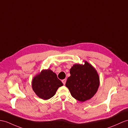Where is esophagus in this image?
I'll return each mask as SVG.
<instances>
[{"mask_svg": "<svg viewBox=\"0 0 128 128\" xmlns=\"http://www.w3.org/2000/svg\"><path fill=\"white\" fill-rule=\"evenodd\" d=\"M62 83H63L64 85H65V84H66V79H63V80H62Z\"/></svg>", "mask_w": 128, "mask_h": 128, "instance_id": "esophagus-1", "label": "esophagus"}]
</instances>
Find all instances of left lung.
<instances>
[{
    "label": "left lung",
    "instance_id": "8db88e82",
    "mask_svg": "<svg viewBox=\"0 0 128 128\" xmlns=\"http://www.w3.org/2000/svg\"><path fill=\"white\" fill-rule=\"evenodd\" d=\"M70 72V76L68 78L66 86L72 96L81 102L92 98L100 85L99 75L94 67L85 61L84 64H74Z\"/></svg>",
    "mask_w": 128,
    "mask_h": 128
}]
</instances>
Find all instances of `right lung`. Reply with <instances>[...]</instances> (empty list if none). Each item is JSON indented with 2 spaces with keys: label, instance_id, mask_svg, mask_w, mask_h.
<instances>
[{
  "label": "right lung",
  "instance_id": "right-lung-1",
  "mask_svg": "<svg viewBox=\"0 0 128 128\" xmlns=\"http://www.w3.org/2000/svg\"><path fill=\"white\" fill-rule=\"evenodd\" d=\"M33 91L43 100H48L53 96L63 84L56 74L51 70H43L33 78L32 82Z\"/></svg>",
  "mask_w": 128,
  "mask_h": 128
}]
</instances>
